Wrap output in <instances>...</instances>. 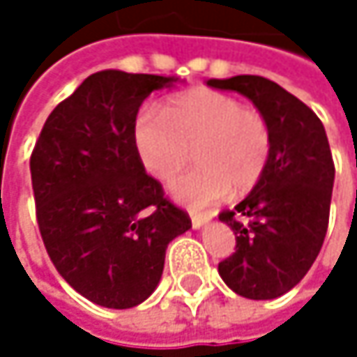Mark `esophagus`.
Returning a JSON list of instances; mask_svg holds the SVG:
<instances>
[{"instance_id": "obj_1", "label": "esophagus", "mask_w": 357, "mask_h": 357, "mask_svg": "<svg viewBox=\"0 0 357 357\" xmlns=\"http://www.w3.org/2000/svg\"><path fill=\"white\" fill-rule=\"evenodd\" d=\"M190 217H192V227H194V229H200L202 225H206V223H208V215H198V213H192Z\"/></svg>"}]
</instances>
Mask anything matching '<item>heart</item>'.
I'll return each instance as SVG.
<instances>
[{
	"label": "heart",
	"mask_w": 357,
	"mask_h": 357,
	"mask_svg": "<svg viewBox=\"0 0 357 357\" xmlns=\"http://www.w3.org/2000/svg\"><path fill=\"white\" fill-rule=\"evenodd\" d=\"M134 142L142 165L159 181L176 178L194 149L200 167L176 179L172 196L196 211L223 200L231 185L236 192L252 190L273 146L262 113L208 89L181 93L163 113L144 109L134 126Z\"/></svg>",
	"instance_id": "1"
}]
</instances>
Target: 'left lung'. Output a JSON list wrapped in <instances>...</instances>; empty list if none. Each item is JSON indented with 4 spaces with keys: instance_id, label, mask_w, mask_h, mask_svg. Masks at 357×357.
Masks as SVG:
<instances>
[{
    "instance_id": "obj_1",
    "label": "left lung",
    "mask_w": 357,
    "mask_h": 357,
    "mask_svg": "<svg viewBox=\"0 0 357 357\" xmlns=\"http://www.w3.org/2000/svg\"><path fill=\"white\" fill-rule=\"evenodd\" d=\"M206 84L248 97L271 128L262 178L234 211L219 213L236 234V252L219 262V275L242 298L275 300L304 279L326 236L335 181L326 132L312 109L268 78Z\"/></svg>"
}]
</instances>
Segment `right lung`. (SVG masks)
Listing matches in <instances>:
<instances>
[{
    "mask_svg": "<svg viewBox=\"0 0 357 357\" xmlns=\"http://www.w3.org/2000/svg\"><path fill=\"white\" fill-rule=\"evenodd\" d=\"M174 76L103 70L47 117L31 155L36 223L57 273L86 300L134 308L159 285L165 250L192 227L144 172L134 142L142 101Z\"/></svg>",
    "mask_w": 357,
    "mask_h": 357,
    "instance_id": "obj_1",
    "label": "right lung"
}]
</instances>
